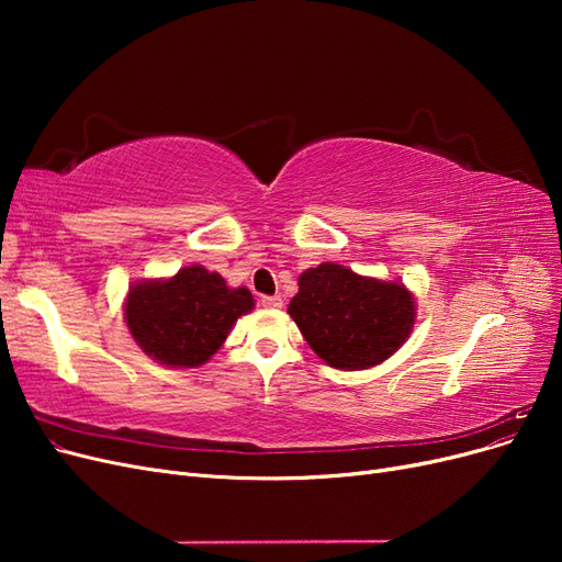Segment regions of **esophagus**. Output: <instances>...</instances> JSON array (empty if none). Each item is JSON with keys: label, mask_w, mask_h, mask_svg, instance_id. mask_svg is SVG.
Returning <instances> with one entry per match:
<instances>
[{"label": "esophagus", "mask_w": 562, "mask_h": 562, "mask_svg": "<svg viewBox=\"0 0 562 562\" xmlns=\"http://www.w3.org/2000/svg\"><path fill=\"white\" fill-rule=\"evenodd\" d=\"M260 302H262V307H267V310H279L283 304L281 295H262Z\"/></svg>", "instance_id": "34e87169"}]
</instances>
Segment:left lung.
Returning <instances> with one entry per match:
<instances>
[{
	"label": "left lung",
	"instance_id": "obj_1",
	"mask_svg": "<svg viewBox=\"0 0 562 562\" xmlns=\"http://www.w3.org/2000/svg\"><path fill=\"white\" fill-rule=\"evenodd\" d=\"M288 304L318 359L339 370H366L398 351L415 326V297L398 281L359 277L323 262L302 271Z\"/></svg>",
	"mask_w": 562,
	"mask_h": 562
}]
</instances>
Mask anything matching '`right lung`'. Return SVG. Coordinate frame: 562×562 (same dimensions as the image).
I'll return each instance as SVG.
<instances>
[{
    "mask_svg": "<svg viewBox=\"0 0 562 562\" xmlns=\"http://www.w3.org/2000/svg\"><path fill=\"white\" fill-rule=\"evenodd\" d=\"M252 307L248 288H229L215 271L192 265L171 279L133 283L124 318L149 359L171 368H196L223 347L236 318Z\"/></svg>",
    "mask_w": 562,
    "mask_h": 562,
    "instance_id": "1",
    "label": "right lung"
}]
</instances>
